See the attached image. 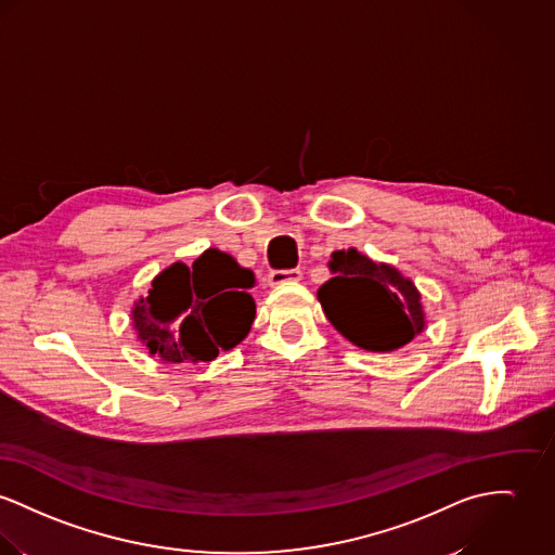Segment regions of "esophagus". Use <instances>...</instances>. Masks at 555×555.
<instances>
[{
	"label": "esophagus",
	"mask_w": 555,
	"mask_h": 555,
	"mask_svg": "<svg viewBox=\"0 0 555 555\" xmlns=\"http://www.w3.org/2000/svg\"><path fill=\"white\" fill-rule=\"evenodd\" d=\"M301 279V270L298 268H292V270H272L268 274V285L270 287H281L285 283H296Z\"/></svg>",
	"instance_id": "esophagus-1"
}]
</instances>
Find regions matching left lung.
Here are the masks:
<instances>
[{"label": "left lung", "mask_w": 555, "mask_h": 555, "mask_svg": "<svg viewBox=\"0 0 555 555\" xmlns=\"http://www.w3.org/2000/svg\"><path fill=\"white\" fill-rule=\"evenodd\" d=\"M330 270L334 276L317 298L346 340L367 352H390L425 332L423 296L395 266L350 247L332 254Z\"/></svg>", "instance_id": "1"}]
</instances>
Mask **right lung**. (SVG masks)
<instances>
[{
  "mask_svg": "<svg viewBox=\"0 0 555 555\" xmlns=\"http://www.w3.org/2000/svg\"><path fill=\"white\" fill-rule=\"evenodd\" d=\"M256 274L230 254L207 249L188 268L183 261L154 276L134 299L130 321L137 338L163 363L214 361L247 338L256 319Z\"/></svg>",
  "mask_w": 555,
  "mask_h": 555,
  "instance_id": "right-lung-1",
  "label": "right lung"
}]
</instances>
